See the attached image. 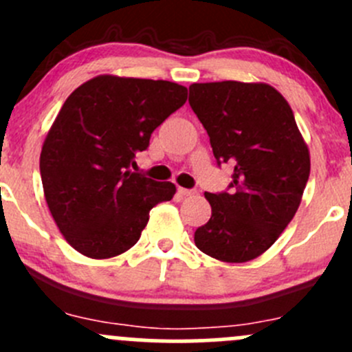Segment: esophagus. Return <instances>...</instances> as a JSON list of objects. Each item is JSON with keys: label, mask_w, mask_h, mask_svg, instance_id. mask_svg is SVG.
<instances>
[{"label": "esophagus", "mask_w": 352, "mask_h": 352, "mask_svg": "<svg viewBox=\"0 0 352 352\" xmlns=\"http://www.w3.org/2000/svg\"><path fill=\"white\" fill-rule=\"evenodd\" d=\"M179 194L184 195V197H190V195H195V190H192V188L179 187Z\"/></svg>", "instance_id": "esophagus-1"}]
</instances>
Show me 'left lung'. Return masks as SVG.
Here are the masks:
<instances>
[{
	"label": "left lung",
	"mask_w": 352,
	"mask_h": 352,
	"mask_svg": "<svg viewBox=\"0 0 352 352\" xmlns=\"http://www.w3.org/2000/svg\"><path fill=\"white\" fill-rule=\"evenodd\" d=\"M188 102L217 164L234 165L231 190L206 192L212 216L195 246L226 263L263 254L294 219L310 173V153L287 99L265 82L192 84Z\"/></svg>",
	"instance_id": "obj_1"
}]
</instances>
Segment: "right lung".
I'll use <instances>...</instances> for the list:
<instances>
[{"mask_svg": "<svg viewBox=\"0 0 352 352\" xmlns=\"http://www.w3.org/2000/svg\"><path fill=\"white\" fill-rule=\"evenodd\" d=\"M187 87L104 74L65 99L40 153L52 217L65 241L92 260L135 246L150 210L175 195L172 182L129 170L150 136L182 108Z\"/></svg>", "mask_w": 352, "mask_h": 352, "instance_id": "obj_1", "label": "right lung"}]
</instances>
